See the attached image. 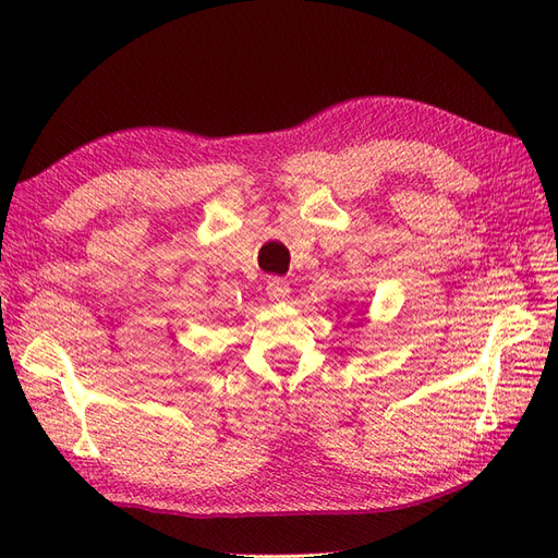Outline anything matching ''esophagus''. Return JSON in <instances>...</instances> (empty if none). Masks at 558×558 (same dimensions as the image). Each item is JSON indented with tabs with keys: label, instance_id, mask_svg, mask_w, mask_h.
I'll return each mask as SVG.
<instances>
[{
	"label": "esophagus",
	"instance_id": "obj_1",
	"mask_svg": "<svg viewBox=\"0 0 558 558\" xmlns=\"http://www.w3.org/2000/svg\"><path fill=\"white\" fill-rule=\"evenodd\" d=\"M266 294L274 303H284L287 299H290V284H287V280H282V278H268Z\"/></svg>",
	"mask_w": 558,
	"mask_h": 558
}]
</instances>
